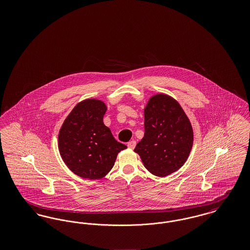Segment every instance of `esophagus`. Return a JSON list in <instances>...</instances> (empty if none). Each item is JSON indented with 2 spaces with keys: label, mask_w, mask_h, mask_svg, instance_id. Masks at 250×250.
I'll return each mask as SVG.
<instances>
[{
  "label": "esophagus",
  "mask_w": 250,
  "mask_h": 250,
  "mask_svg": "<svg viewBox=\"0 0 250 250\" xmlns=\"http://www.w3.org/2000/svg\"><path fill=\"white\" fill-rule=\"evenodd\" d=\"M135 146H136V142H135V141H131V142L127 143V147H128L129 149H134Z\"/></svg>",
  "instance_id": "1"
}]
</instances>
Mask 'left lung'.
<instances>
[{
	"label": "left lung",
	"mask_w": 250,
	"mask_h": 250,
	"mask_svg": "<svg viewBox=\"0 0 250 250\" xmlns=\"http://www.w3.org/2000/svg\"><path fill=\"white\" fill-rule=\"evenodd\" d=\"M144 136L134 152L155 176L165 177L183 166L193 146V128L173 97L156 94L144 107Z\"/></svg>",
	"instance_id": "8db88e82"
}]
</instances>
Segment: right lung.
<instances>
[{
	"label": "right lung",
	"instance_id": "right-lung-1",
	"mask_svg": "<svg viewBox=\"0 0 250 250\" xmlns=\"http://www.w3.org/2000/svg\"><path fill=\"white\" fill-rule=\"evenodd\" d=\"M106 110L102 100L85 99L74 107L60 128L61 157L72 172L82 178L105 177L117 155L127 148L118 143L104 125Z\"/></svg>",
	"mask_w": 250,
	"mask_h": 250
}]
</instances>
